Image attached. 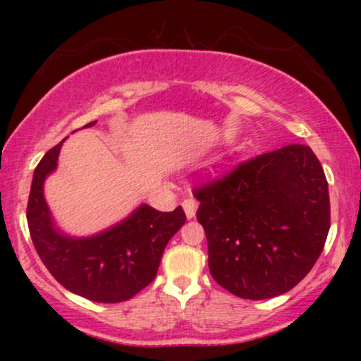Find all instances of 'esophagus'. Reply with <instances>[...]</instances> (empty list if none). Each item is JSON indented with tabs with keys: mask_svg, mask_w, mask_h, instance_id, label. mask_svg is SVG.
I'll list each match as a JSON object with an SVG mask.
<instances>
[{
	"mask_svg": "<svg viewBox=\"0 0 361 361\" xmlns=\"http://www.w3.org/2000/svg\"><path fill=\"white\" fill-rule=\"evenodd\" d=\"M197 200L195 198H186L183 202V209H185V214L188 219H193L195 217V212H197Z\"/></svg>",
	"mask_w": 361,
	"mask_h": 361,
	"instance_id": "34e87169",
	"label": "esophagus"
}]
</instances>
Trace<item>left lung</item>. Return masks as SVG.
I'll list each match as a JSON object with an SVG mask.
<instances>
[{
    "mask_svg": "<svg viewBox=\"0 0 361 361\" xmlns=\"http://www.w3.org/2000/svg\"><path fill=\"white\" fill-rule=\"evenodd\" d=\"M221 287L261 300L295 287L329 233V192L312 149L290 144L239 163L193 192Z\"/></svg>",
    "mask_w": 361,
    "mask_h": 361,
    "instance_id": "obj_1",
    "label": "left lung"
}]
</instances>
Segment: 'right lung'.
I'll return each instance as SVG.
<instances>
[{"instance_id":"right-lung-1","label":"right lung","mask_w":361,"mask_h":361,"mask_svg":"<svg viewBox=\"0 0 361 361\" xmlns=\"http://www.w3.org/2000/svg\"><path fill=\"white\" fill-rule=\"evenodd\" d=\"M62 142L47 151L34 171L27 221L35 250L69 292L103 304L132 299L156 279L164 247L186 221L183 209L159 212L144 204L103 233L90 238L62 234L44 197V181L57 168Z\"/></svg>"}]
</instances>
